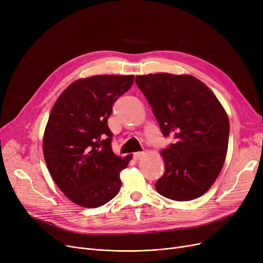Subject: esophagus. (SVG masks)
<instances>
[{
    "mask_svg": "<svg viewBox=\"0 0 263 263\" xmlns=\"http://www.w3.org/2000/svg\"><path fill=\"white\" fill-rule=\"evenodd\" d=\"M144 155H145V153H135V154H133V159L134 160H140V159H142L143 157H144Z\"/></svg>",
    "mask_w": 263,
    "mask_h": 263,
    "instance_id": "34e87169",
    "label": "esophagus"
}]
</instances>
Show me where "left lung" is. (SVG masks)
I'll return each instance as SVG.
<instances>
[{
  "mask_svg": "<svg viewBox=\"0 0 263 263\" xmlns=\"http://www.w3.org/2000/svg\"><path fill=\"white\" fill-rule=\"evenodd\" d=\"M164 136L177 142L161 151L164 175L156 183L162 196L187 201L208 191L226 159L229 119L210 88L189 74L137 76Z\"/></svg>",
  "mask_w": 263,
  "mask_h": 263,
  "instance_id": "obj_1",
  "label": "left lung"
}]
</instances>
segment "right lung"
I'll return each instance as SVG.
<instances>
[{
    "mask_svg": "<svg viewBox=\"0 0 263 263\" xmlns=\"http://www.w3.org/2000/svg\"><path fill=\"white\" fill-rule=\"evenodd\" d=\"M133 82L134 76L79 79L51 109L43 141L45 161L65 196L81 206L98 208L120 190L119 174L132 155L120 158L113 153L107 119Z\"/></svg>",
    "mask_w": 263,
    "mask_h": 263,
    "instance_id": "1",
    "label": "right lung"
}]
</instances>
